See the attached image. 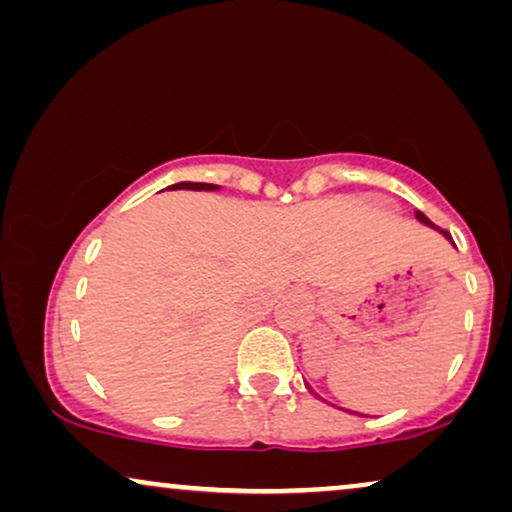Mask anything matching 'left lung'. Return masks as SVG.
<instances>
[{
    "instance_id": "8db88e82",
    "label": "left lung",
    "mask_w": 512,
    "mask_h": 512,
    "mask_svg": "<svg viewBox=\"0 0 512 512\" xmlns=\"http://www.w3.org/2000/svg\"><path fill=\"white\" fill-rule=\"evenodd\" d=\"M415 216H417V219H419V221H422V223H426V226H433V223H431L429 219H426V216H424L422 212H415ZM443 233H445V237H447V240H450V233H447V230H443ZM305 387H307V389H310V394H314V389L310 387V384H305ZM314 396H317V394H314Z\"/></svg>"
}]
</instances>
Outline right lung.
I'll return each instance as SVG.
<instances>
[{
	"instance_id": "add662e5",
	"label": "right lung",
	"mask_w": 512,
	"mask_h": 512,
	"mask_svg": "<svg viewBox=\"0 0 512 512\" xmlns=\"http://www.w3.org/2000/svg\"><path fill=\"white\" fill-rule=\"evenodd\" d=\"M170 188H193V191H214V184H193V181H181V184H174Z\"/></svg>"
}]
</instances>
